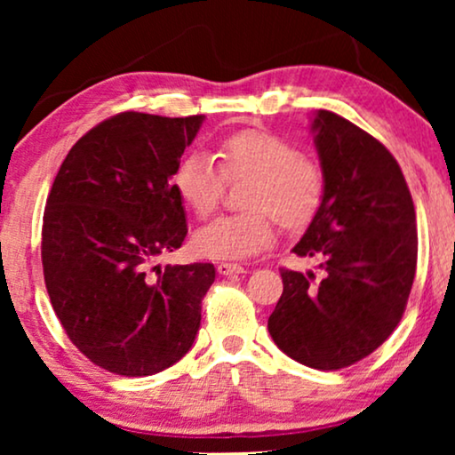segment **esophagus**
<instances>
[{"label": "esophagus", "mask_w": 455, "mask_h": 455, "mask_svg": "<svg viewBox=\"0 0 455 455\" xmlns=\"http://www.w3.org/2000/svg\"><path fill=\"white\" fill-rule=\"evenodd\" d=\"M217 271H220V275H240V273H244V267L238 263H220Z\"/></svg>", "instance_id": "esophagus-1"}]
</instances>
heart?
Masks as SVG:
<instances>
[{"label": "heart", "mask_w": 455, "mask_h": 455, "mask_svg": "<svg viewBox=\"0 0 455 455\" xmlns=\"http://www.w3.org/2000/svg\"><path fill=\"white\" fill-rule=\"evenodd\" d=\"M221 167L203 151L188 153L173 172V190L198 217L213 213L226 178L251 180L246 213L223 215L195 234V248L209 259H248L275 240V221L298 232L319 213L325 198V173L313 157L290 140L263 130L226 136L217 151Z\"/></svg>", "instance_id": "obj_1"}]
</instances>
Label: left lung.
<instances>
[{"label": "left lung", "instance_id": "1", "mask_svg": "<svg viewBox=\"0 0 455 455\" xmlns=\"http://www.w3.org/2000/svg\"><path fill=\"white\" fill-rule=\"evenodd\" d=\"M310 130L325 198L291 251L319 257L325 277L282 269L283 294L267 327L296 363L338 371L394 333L412 290L419 235L403 173L375 136L325 109L315 111Z\"/></svg>", "mask_w": 455, "mask_h": 455}]
</instances>
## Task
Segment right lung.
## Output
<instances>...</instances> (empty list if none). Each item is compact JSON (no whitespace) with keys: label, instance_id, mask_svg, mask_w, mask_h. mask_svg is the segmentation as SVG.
I'll return each instance as SVG.
<instances>
[{"label":"right lung","instance_id":"obj_1","mask_svg":"<svg viewBox=\"0 0 455 455\" xmlns=\"http://www.w3.org/2000/svg\"><path fill=\"white\" fill-rule=\"evenodd\" d=\"M203 120L109 117L70 148L47 196L41 259L52 307L72 344L116 375L176 364L201 327L215 267L151 265L188 234L170 180Z\"/></svg>","mask_w":455,"mask_h":455}]
</instances>
